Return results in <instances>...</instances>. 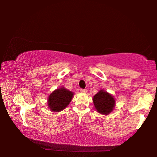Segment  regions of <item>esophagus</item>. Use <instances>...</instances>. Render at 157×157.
Instances as JSON below:
<instances>
[{
  "label": "esophagus",
  "mask_w": 157,
  "mask_h": 157,
  "mask_svg": "<svg viewBox=\"0 0 157 157\" xmlns=\"http://www.w3.org/2000/svg\"><path fill=\"white\" fill-rule=\"evenodd\" d=\"M81 92H82V93H86V92H87V89H81Z\"/></svg>",
  "instance_id": "obj_1"
}]
</instances>
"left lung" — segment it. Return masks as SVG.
Returning a JSON list of instances; mask_svg holds the SVG:
<instances>
[{"mask_svg": "<svg viewBox=\"0 0 157 157\" xmlns=\"http://www.w3.org/2000/svg\"><path fill=\"white\" fill-rule=\"evenodd\" d=\"M93 101L96 110L102 114H109L115 106L114 98L104 90H101L94 96Z\"/></svg>", "mask_w": 157, "mask_h": 157, "instance_id": "1", "label": "left lung"}]
</instances>
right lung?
<instances>
[{"instance_id":"obj_1","label":"right lung","mask_w":157,"mask_h":157,"mask_svg":"<svg viewBox=\"0 0 157 157\" xmlns=\"http://www.w3.org/2000/svg\"><path fill=\"white\" fill-rule=\"evenodd\" d=\"M74 94L68 90L61 88L55 90L49 96L48 101V107L53 111L63 110L69 104Z\"/></svg>"}]
</instances>
